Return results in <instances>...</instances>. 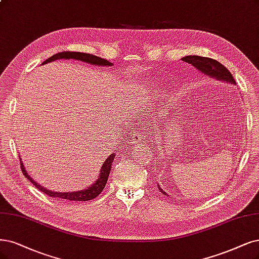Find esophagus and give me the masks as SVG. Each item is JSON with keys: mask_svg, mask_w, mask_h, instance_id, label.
I'll return each instance as SVG.
<instances>
[{"mask_svg": "<svg viewBox=\"0 0 259 259\" xmlns=\"http://www.w3.org/2000/svg\"><path fill=\"white\" fill-rule=\"evenodd\" d=\"M138 138H139L140 140H142L143 138H145V137H144V136H143V135H141V133L139 132V133H138Z\"/></svg>", "mask_w": 259, "mask_h": 259, "instance_id": "obj_1", "label": "esophagus"}]
</instances>
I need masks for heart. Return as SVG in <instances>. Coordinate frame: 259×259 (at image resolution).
Here are the masks:
<instances>
[{
    "label": "heart",
    "mask_w": 259,
    "mask_h": 259,
    "mask_svg": "<svg viewBox=\"0 0 259 259\" xmlns=\"http://www.w3.org/2000/svg\"><path fill=\"white\" fill-rule=\"evenodd\" d=\"M151 94H152V95H161V94H163V92H162V91L159 90V89H155V90L151 91Z\"/></svg>",
    "instance_id": "obj_1"
}]
</instances>
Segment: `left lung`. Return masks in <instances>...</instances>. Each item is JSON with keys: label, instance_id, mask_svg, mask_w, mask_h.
<instances>
[{"label": "left lung", "instance_id": "1", "mask_svg": "<svg viewBox=\"0 0 259 259\" xmlns=\"http://www.w3.org/2000/svg\"><path fill=\"white\" fill-rule=\"evenodd\" d=\"M181 60L188 64H191L192 66H194L196 69L202 71L206 75L210 76V78L221 80L223 82L236 84V81L234 79L233 74L228 71L226 67L213 59H209V57H203V56H198V55H189V56H185L184 59H181ZM159 190L161 193L166 194L160 187H159Z\"/></svg>", "mask_w": 259, "mask_h": 259}]
</instances>
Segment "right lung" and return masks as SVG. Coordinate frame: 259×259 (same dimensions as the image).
I'll return each instance as SVG.
<instances>
[{
	"instance_id": "add662e5",
	"label": "right lung",
	"mask_w": 259,
	"mask_h": 259,
	"mask_svg": "<svg viewBox=\"0 0 259 259\" xmlns=\"http://www.w3.org/2000/svg\"><path fill=\"white\" fill-rule=\"evenodd\" d=\"M62 59H65V60L73 59V60L82 61L84 63H89L91 65H96V66H112L113 65L109 61L103 60L99 56H96V55H93V54H88V53H82V52H73V51H64V52H60L57 54H54L51 57H49V59H47L41 65L50 63V62L55 61V60H62ZM115 156H116V155H115L113 152V154H111L108 157V159L103 162V164H102L101 169H100L99 178L95 181V184H93L88 189H84L82 191H75V192H54V191L48 190V189L41 187L40 185H38L36 181H34L33 178H31V176L26 173L25 167H24L22 161H21V158H20V164H21L20 166H21V169L23 171L24 176L28 180H31V183L38 190L41 191V192H44L48 196L56 197L59 199L73 200V202H84V200H91L95 197H97L102 192L105 185H107V181H108L110 171H111V167H112V162L114 161ZM19 157H20V156H19Z\"/></svg>"
}]
</instances>
